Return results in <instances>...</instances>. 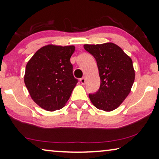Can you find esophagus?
Here are the masks:
<instances>
[{
  "mask_svg": "<svg viewBox=\"0 0 159 159\" xmlns=\"http://www.w3.org/2000/svg\"><path fill=\"white\" fill-rule=\"evenodd\" d=\"M80 82H81V83L82 85H84V84H85V82H86V80H85V77H82L80 79Z\"/></svg>",
  "mask_w": 159,
  "mask_h": 159,
  "instance_id": "34e87169",
  "label": "esophagus"
}]
</instances>
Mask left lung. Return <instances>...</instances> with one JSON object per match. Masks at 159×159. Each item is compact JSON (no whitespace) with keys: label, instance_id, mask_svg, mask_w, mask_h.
Returning a JSON list of instances; mask_svg holds the SVG:
<instances>
[{"label":"left lung","instance_id":"left-lung-1","mask_svg":"<svg viewBox=\"0 0 159 159\" xmlns=\"http://www.w3.org/2000/svg\"><path fill=\"white\" fill-rule=\"evenodd\" d=\"M84 48L96 60L101 78L99 90L89 98L97 108L111 111L122 103L131 91L135 77L132 61L113 43L85 44Z\"/></svg>","mask_w":159,"mask_h":159}]
</instances>
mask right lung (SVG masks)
<instances>
[{
  "label": "right lung",
  "mask_w": 159,
  "mask_h": 159,
  "mask_svg": "<svg viewBox=\"0 0 159 159\" xmlns=\"http://www.w3.org/2000/svg\"><path fill=\"white\" fill-rule=\"evenodd\" d=\"M75 51L74 45H47L27 62L25 83L32 99L40 108L54 111L68 101L78 82L70 62Z\"/></svg>",
  "instance_id": "1"
}]
</instances>
